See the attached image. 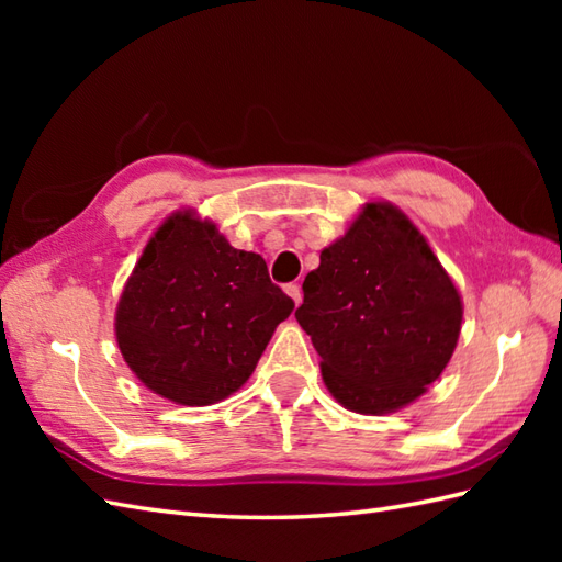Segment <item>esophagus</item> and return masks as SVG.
<instances>
[{"label":"esophagus","instance_id":"1","mask_svg":"<svg viewBox=\"0 0 562 562\" xmlns=\"http://www.w3.org/2000/svg\"><path fill=\"white\" fill-rule=\"evenodd\" d=\"M284 290H288V294L292 296V302H294L296 306L302 304V288H300V284H288V288H284Z\"/></svg>","mask_w":562,"mask_h":562}]
</instances>
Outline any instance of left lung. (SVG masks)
I'll return each instance as SVG.
<instances>
[{
  "label": "left lung",
  "mask_w": 562,
  "mask_h": 562,
  "mask_svg": "<svg viewBox=\"0 0 562 562\" xmlns=\"http://www.w3.org/2000/svg\"><path fill=\"white\" fill-rule=\"evenodd\" d=\"M296 321L345 408L381 415L423 396L445 372L461 330V296L425 236L389 202H369L321 250Z\"/></svg>",
  "instance_id": "1"
}]
</instances>
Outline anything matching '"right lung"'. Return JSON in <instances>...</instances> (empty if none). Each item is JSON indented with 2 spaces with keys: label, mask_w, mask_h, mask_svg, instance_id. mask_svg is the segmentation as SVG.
Returning <instances> with one entry per match:
<instances>
[{
  "label": "right lung",
  "mask_w": 562,
  "mask_h": 562,
  "mask_svg": "<svg viewBox=\"0 0 562 562\" xmlns=\"http://www.w3.org/2000/svg\"><path fill=\"white\" fill-rule=\"evenodd\" d=\"M294 302L258 254L176 212L149 238L115 314L127 367L159 396L210 405L241 389Z\"/></svg>",
  "instance_id": "add662e5"
}]
</instances>
